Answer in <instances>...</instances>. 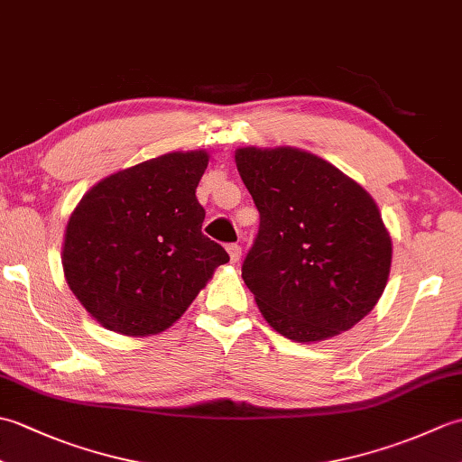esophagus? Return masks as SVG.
<instances>
[{
  "label": "esophagus",
  "mask_w": 462,
  "mask_h": 462,
  "mask_svg": "<svg viewBox=\"0 0 462 462\" xmlns=\"http://www.w3.org/2000/svg\"><path fill=\"white\" fill-rule=\"evenodd\" d=\"M226 250H228V254H230L232 263H238L242 260V246H240V244H230V246Z\"/></svg>",
  "instance_id": "34e87169"
}]
</instances>
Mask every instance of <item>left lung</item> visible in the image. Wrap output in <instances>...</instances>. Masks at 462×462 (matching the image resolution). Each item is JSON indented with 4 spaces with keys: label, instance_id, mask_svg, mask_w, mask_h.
<instances>
[{
    "label": "left lung",
    "instance_id": "1",
    "mask_svg": "<svg viewBox=\"0 0 462 462\" xmlns=\"http://www.w3.org/2000/svg\"><path fill=\"white\" fill-rule=\"evenodd\" d=\"M234 161L260 212L242 278L263 319L298 343L351 329L375 308L393 258L373 196L296 146H242Z\"/></svg>",
    "mask_w": 462,
    "mask_h": 462
}]
</instances>
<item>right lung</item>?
<instances>
[{
	"instance_id": "right-lung-1",
	"label": "right lung",
	"mask_w": 462,
	"mask_h": 462,
	"mask_svg": "<svg viewBox=\"0 0 462 462\" xmlns=\"http://www.w3.org/2000/svg\"><path fill=\"white\" fill-rule=\"evenodd\" d=\"M206 151H176L105 176L69 216L63 272L89 316L121 336L169 329L230 260L202 234Z\"/></svg>"
}]
</instances>
